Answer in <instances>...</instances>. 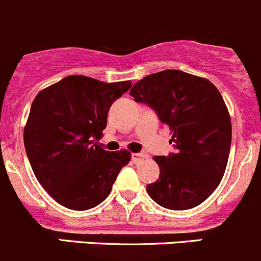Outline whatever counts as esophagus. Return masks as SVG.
<instances>
[{"mask_svg":"<svg viewBox=\"0 0 261 261\" xmlns=\"http://www.w3.org/2000/svg\"><path fill=\"white\" fill-rule=\"evenodd\" d=\"M144 159H147V156L144 153H133L132 154V161L134 164H139V162L143 161Z\"/></svg>","mask_w":261,"mask_h":261,"instance_id":"34e87169","label":"esophagus"}]
</instances>
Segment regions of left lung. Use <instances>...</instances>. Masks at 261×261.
<instances>
[{"label":"left lung","instance_id":"obj_1","mask_svg":"<svg viewBox=\"0 0 261 261\" xmlns=\"http://www.w3.org/2000/svg\"><path fill=\"white\" fill-rule=\"evenodd\" d=\"M130 95L169 125L175 148L153 157L160 177L147 185L148 195L167 210L199 205L217 189L231 147V117L218 89L203 77L166 69L139 80Z\"/></svg>","mask_w":261,"mask_h":261}]
</instances>
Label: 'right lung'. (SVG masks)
<instances>
[{"mask_svg":"<svg viewBox=\"0 0 261 261\" xmlns=\"http://www.w3.org/2000/svg\"><path fill=\"white\" fill-rule=\"evenodd\" d=\"M130 86L72 74L35 96L24 128L25 151L38 181L63 207H96L130 161L127 149L109 152L96 142L113 101Z\"/></svg>","mask_w":261,"mask_h":261,"instance_id":"1","label":"right lung"}]
</instances>
